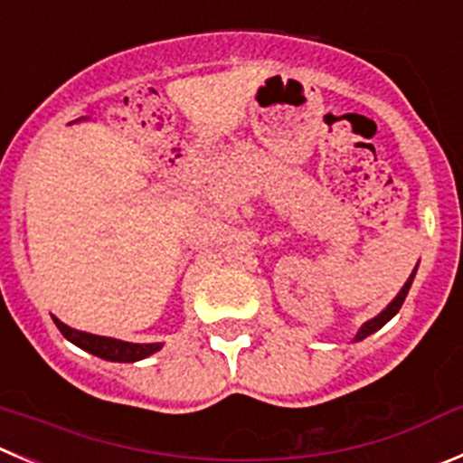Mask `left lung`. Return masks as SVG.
Segmentation results:
<instances>
[{"label": "left lung", "instance_id": "obj_1", "mask_svg": "<svg viewBox=\"0 0 463 463\" xmlns=\"http://www.w3.org/2000/svg\"><path fill=\"white\" fill-rule=\"evenodd\" d=\"M416 269H418V265H416ZM416 269L411 271V276H409V279H407V283L402 285V290L397 292V295H395V299H392L391 304H388L386 308H383L382 313L377 315V317L368 319V322L363 324L361 329H358L356 338H354V343H358V340H363V338H368L370 334H374V331H379V329H382V326H383V324H386V322H391V319L395 317V315H397V310L402 308V304H404V299H407V295H409V288H411V283H413V276H416Z\"/></svg>", "mask_w": 463, "mask_h": 463}]
</instances>
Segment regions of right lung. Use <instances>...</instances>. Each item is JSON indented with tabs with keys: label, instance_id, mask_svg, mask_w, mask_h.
I'll use <instances>...</instances> for the list:
<instances>
[{
	"label": "right lung",
	"instance_id": "right-lung-1",
	"mask_svg": "<svg viewBox=\"0 0 463 463\" xmlns=\"http://www.w3.org/2000/svg\"><path fill=\"white\" fill-rule=\"evenodd\" d=\"M54 319L56 329L61 331L63 338L71 340L72 345H77L84 352L93 354L98 358H105V361H114V363H134L141 361V358H148L150 354L159 352L164 347L162 343H125V340H116V338H107V335H95V334H86V331H77L68 324H63L61 319Z\"/></svg>",
	"mask_w": 463,
	"mask_h": 463
}]
</instances>
